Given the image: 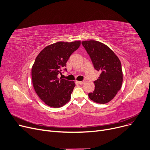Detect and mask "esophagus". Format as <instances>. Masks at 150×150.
<instances>
[{"mask_svg":"<svg viewBox=\"0 0 150 150\" xmlns=\"http://www.w3.org/2000/svg\"><path fill=\"white\" fill-rule=\"evenodd\" d=\"M78 84H84V81H76Z\"/></svg>","mask_w":150,"mask_h":150,"instance_id":"1","label":"esophagus"}]
</instances>
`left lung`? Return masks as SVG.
<instances>
[{
    "mask_svg": "<svg viewBox=\"0 0 150 150\" xmlns=\"http://www.w3.org/2000/svg\"><path fill=\"white\" fill-rule=\"evenodd\" d=\"M95 68L101 74L94 81L95 89L89 93V98L96 103L105 104L111 101L121 88L123 72L121 62L115 53L99 41H82Z\"/></svg>",
    "mask_w": 150,
    "mask_h": 150,
    "instance_id": "left-lung-1",
    "label": "left lung"
}]
</instances>
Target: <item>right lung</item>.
Segmentation results:
<instances>
[{"label": "right lung", "instance_id": "1", "mask_svg": "<svg viewBox=\"0 0 150 150\" xmlns=\"http://www.w3.org/2000/svg\"><path fill=\"white\" fill-rule=\"evenodd\" d=\"M80 44V41H59L46 46L37 56L31 68L32 83L38 96L47 105L58 108L70 100L75 82L59 78L58 75Z\"/></svg>", "mask_w": 150, "mask_h": 150}]
</instances>
